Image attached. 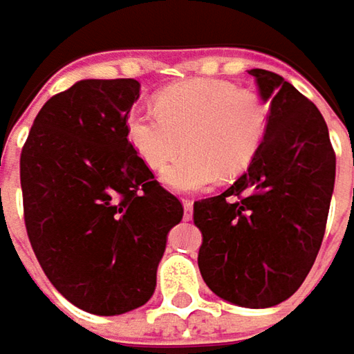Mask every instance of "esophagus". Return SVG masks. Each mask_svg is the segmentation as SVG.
Returning <instances> with one entry per match:
<instances>
[{
	"mask_svg": "<svg viewBox=\"0 0 354 354\" xmlns=\"http://www.w3.org/2000/svg\"><path fill=\"white\" fill-rule=\"evenodd\" d=\"M182 206H184V220L192 218V200L184 198V200H182Z\"/></svg>",
	"mask_w": 354,
	"mask_h": 354,
	"instance_id": "esophagus-1",
	"label": "esophagus"
}]
</instances>
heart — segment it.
I'll return each mask as SVG.
<instances>
[{
	"mask_svg": "<svg viewBox=\"0 0 354 354\" xmlns=\"http://www.w3.org/2000/svg\"><path fill=\"white\" fill-rule=\"evenodd\" d=\"M266 132V108L250 90L222 80H186L164 88L156 108L134 106L126 115V136L138 158L164 172L176 192L210 188L220 174L236 176L250 166Z\"/></svg>",
	"mask_w": 354,
	"mask_h": 354,
	"instance_id": "obj_1",
	"label": "heart"
}]
</instances>
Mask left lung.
Returning <instances> with one entry per match:
<instances>
[{
  "instance_id": "obj_1",
  "label": "left lung",
  "mask_w": 354,
  "mask_h": 354,
  "mask_svg": "<svg viewBox=\"0 0 354 354\" xmlns=\"http://www.w3.org/2000/svg\"><path fill=\"white\" fill-rule=\"evenodd\" d=\"M268 122L248 170L194 202L198 268L220 299L266 308L292 297L319 254L337 158L319 108L279 73L250 70Z\"/></svg>"
}]
</instances>
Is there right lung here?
Instances as JSON below:
<instances>
[{
    "mask_svg": "<svg viewBox=\"0 0 354 354\" xmlns=\"http://www.w3.org/2000/svg\"><path fill=\"white\" fill-rule=\"evenodd\" d=\"M140 82L82 80L50 97L19 158L37 262L77 308L114 317L146 304L184 208L138 158L126 115Z\"/></svg>",
    "mask_w": 354,
    "mask_h": 354,
    "instance_id": "1",
    "label": "right lung"
}]
</instances>
